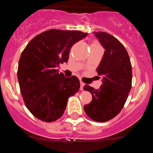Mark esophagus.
I'll use <instances>...</instances> for the list:
<instances>
[{"label":"esophagus","instance_id":"1","mask_svg":"<svg viewBox=\"0 0 153 153\" xmlns=\"http://www.w3.org/2000/svg\"><path fill=\"white\" fill-rule=\"evenodd\" d=\"M80 85H81V86H80V89H81V90H83V87H84V84L82 81H81V82H80Z\"/></svg>","mask_w":153,"mask_h":153}]
</instances>
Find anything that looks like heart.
I'll use <instances>...</instances> for the list:
<instances>
[{
	"label": "heart",
	"mask_w": 153,
	"mask_h": 153,
	"mask_svg": "<svg viewBox=\"0 0 153 153\" xmlns=\"http://www.w3.org/2000/svg\"><path fill=\"white\" fill-rule=\"evenodd\" d=\"M95 44V45H98V46H100L99 44H98V43H96V42H95V43H94V44Z\"/></svg>",
	"instance_id": "obj_1"
}]
</instances>
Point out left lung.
I'll return each mask as SVG.
<instances>
[{"label":"left lung","mask_w":153,"mask_h":153,"mask_svg":"<svg viewBox=\"0 0 153 153\" xmlns=\"http://www.w3.org/2000/svg\"><path fill=\"white\" fill-rule=\"evenodd\" d=\"M94 34L105 49L97 68L103 83L98 89L84 86L92 96V101L84 109L91 119L105 122L115 118L126 103L132 87V65L127 51L117 38L104 32Z\"/></svg>","instance_id":"8db88e82"}]
</instances>
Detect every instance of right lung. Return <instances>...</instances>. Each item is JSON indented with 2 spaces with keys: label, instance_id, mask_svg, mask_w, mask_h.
<instances>
[{
  "label": "right lung",
  "instance_id": "1",
  "mask_svg": "<svg viewBox=\"0 0 153 153\" xmlns=\"http://www.w3.org/2000/svg\"><path fill=\"white\" fill-rule=\"evenodd\" d=\"M87 35L49 29L32 38L21 53L18 68L21 93L27 109L39 120L52 122L61 118L68 98L79 90L78 78H66L57 67L67 63L71 47Z\"/></svg>",
  "mask_w": 153,
  "mask_h": 153
}]
</instances>
